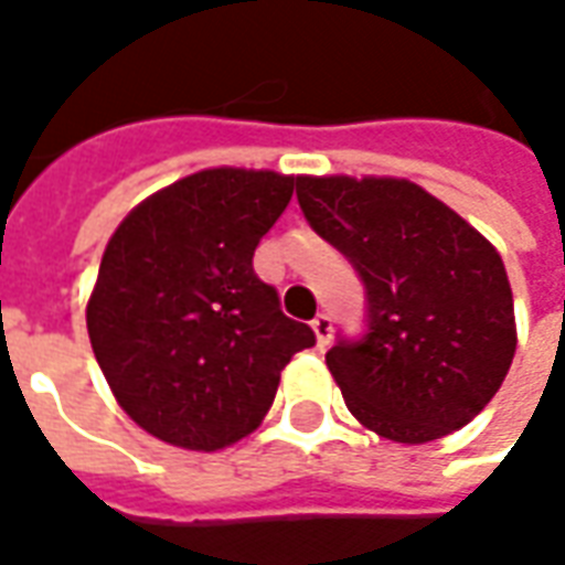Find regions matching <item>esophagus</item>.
I'll return each instance as SVG.
<instances>
[{
  "label": "esophagus",
  "mask_w": 565,
  "mask_h": 565,
  "mask_svg": "<svg viewBox=\"0 0 565 565\" xmlns=\"http://www.w3.org/2000/svg\"><path fill=\"white\" fill-rule=\"evenodd\" d=\"M311 330L318 335V348H327L332 339V320L327 315H318V318L311 320Z\"/></svg>",
  "instance_id": "1"
}]
</instances>
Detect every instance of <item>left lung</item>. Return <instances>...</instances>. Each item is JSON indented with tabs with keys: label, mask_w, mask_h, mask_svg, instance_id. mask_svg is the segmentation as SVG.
Segmentation results:
<instances>
[{
	"label": "left lung",
	"mask_w": 565,
	"mask_h": 565,
	"mask_svg": "<svg viewBox=\"0 0 565 565\" xmlns=\"http://www.w3.org/2000/svg\"><path fill=\"white\" fill-rule=\"evenodd\" d=\"M296 199L366 287V335L327 351L348 412L405 445L469 424L497 396L518 348L497 247L403 178L299 174Z\"/></svg>",
	"instance_id": "8db88e82"
}]
</instances>
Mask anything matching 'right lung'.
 <instances>
[{
    "label": "right lung",
    "instance_id": "add662e5",
    "mask_svg": "<svg viewBox=\"0 0 565 565\" xmlns=\"http://www.w3.org/2000/svg\"><path fill=\"white\" fill-rule=\"evenodd\" d=\"M294 186V174L205 169L145 199L111 235L87 332L115 399L150 436L186 450L245 438L290 356L315 344L254 271Z\"/></svg>",
    "mask_w": 565,
    "mask_h": 565
}]
</instances>
